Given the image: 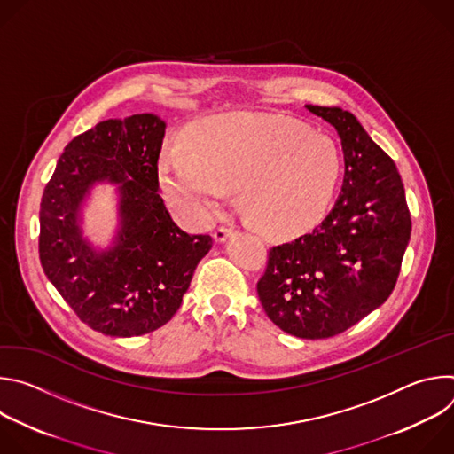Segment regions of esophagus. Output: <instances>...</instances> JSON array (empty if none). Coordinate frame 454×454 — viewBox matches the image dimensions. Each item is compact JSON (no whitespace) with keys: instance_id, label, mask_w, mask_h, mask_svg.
I'll list each match as a JSON object with an SVG mask.
<instances>
[{"instance_id":"obj_1","label":"esophagus","mask_w":454,"mask_h":454,"mask_svg":"<svg viewBox=\"0 0 454 454\" xmlns=\"http://www.w3.org/2000/svg\"><path fill=\"white\" fill-rule=\"evenodd\" d=\"M231 235H233V228H219V230L214 231V239H215V242H219V244L226 242Z\"/></svg>"}]
</instances>
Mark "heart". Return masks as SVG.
Segmentation results:
<instances>
[{
	"instance_id": "1",
	"label": "heart",
	"mask_w": 454,
	"mask_h": 454,
	"mask_svg": "<svg viewBox=\"0 0 454 454\" xmlns=\"http://www.w3.org/2000/svg\"><path fill=\"white\" fill-rule=\"evenodd\" d=\"M186 151L158 161L165 196L196 219L219 214L239 190L246 221L262 235L287 237L316 224L341 174L336 144L296 120L268 113H224L193 123Z\"/></svg>"
}]
</instances>
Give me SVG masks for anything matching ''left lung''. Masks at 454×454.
<instances>
[{"mask_svg": "<svg viewBox=\"0 0 454 454\" xmlns=\"http://www.w3.org/2000/svg\"><path fill=\"white\" fill-rule=\"evenodd\" d=\"M341 140L345 176L334 208L312 231L270 249L256 284L268 317L284 333L323 340L345 333L392 294L411 235L394 160L341 107L307 104Z\"/></svg>", "mask_w": 454, "mask_h": 454, "instance_id": "1", "label": "left lung"}]
</instances>
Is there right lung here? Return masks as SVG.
Segmentation results:
<instances>
[{
    "mask_svg": "<svg viewBox=\"0 0 454 454\" xmlns=\"http://www.w3.org/2000/svg\"><path fill=\"white\" fill-rule=\"evenodd\" d=\"M167 123L153 113L111 118L75 137L57 161L39 210L44 275L97 333L133 338L177 312L210 235L183 231L158 193ZM100 184L115 188L117 226L107 245L83 233Z\"/></svg>",
    "mask_w": 454,
    "mask_h": 454,
    "instance_id": "1",
    "label": "right lung"
}]
</instances>
